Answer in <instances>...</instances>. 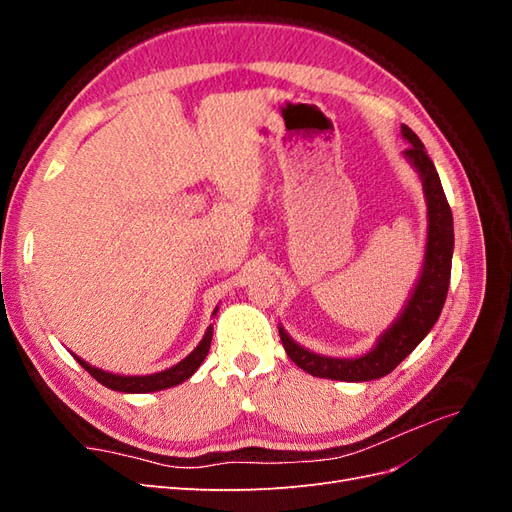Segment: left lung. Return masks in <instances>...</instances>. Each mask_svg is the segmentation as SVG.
I'll list each match as a JSON object with an SVG mask.
<instances>
[{"mask_svg": "<svg viewBox=\"0 0 512 512\" xmlns=\"http://www.w3.org/2000/svg\"><path fill=\"white\" fill-rule=\"evenodd\" d=\"M401 138L410 145L404 158L418 173L423 185V196L427 205V237L423 267L418 271L414 288L401 307L397 318L386 327L376 344L361 356H327L318 354L294 342L288 331L280 324V337L286 354L294 365H299L307 374L327 380L342 382H367L378 380L406 359V356L423 342L427 333L438 322L446 301L448 284H451L453 265V213L446 203L438 170L429 160L425 145L406 123H401Z\"/></svg>", "mask_w": 512, "mask_h": 512, "instance_id": "8db88e82", "label": "left lung"}]
</instances>
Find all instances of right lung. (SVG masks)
I'll use <instances>...</instances> for the list:
<instances>
[{"label":"right lung","mask_w":512,"mask_h":512,"mask_svg":"<svg viewBox=\"0 0 512 512\" xmlns=\"http://www.w3.org/2000/svg\"><path fill=\"white\" fill-rule=\"evenodd\" d=\"M220 307L213 309V316L218 314ZM211 337H213V324H209L200 344L181 359L177 365L168 367L164 371H156V374H147V376H126V374H115V371H106L100 369L96 365H89L87 361H83L81 356H76L74 352H70L76 361H79L81 367H85L91 376H94L100 384H104L106 389L111 391H119V393H156V391H164L170 389V386H177L181 382H185L188 378H192L196 374V369L203 365V361L207 359V352L211 348Z\"/></svg>","instance_id":"add662e5"}]
</instances>
